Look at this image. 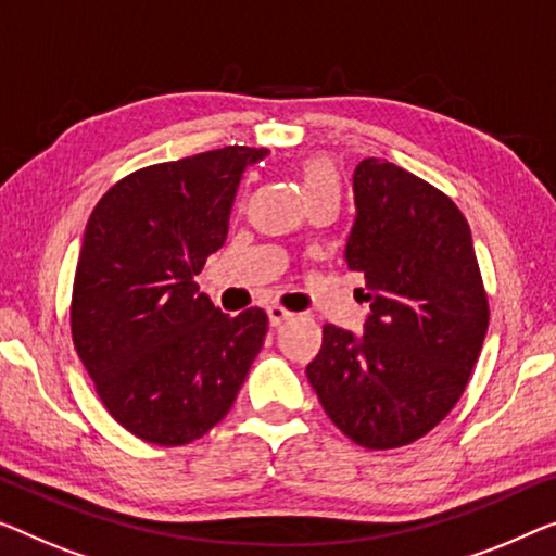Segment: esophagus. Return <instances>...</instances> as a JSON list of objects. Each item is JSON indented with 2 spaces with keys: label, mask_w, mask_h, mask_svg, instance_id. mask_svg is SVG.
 <instances>
[{
  "label": "esophagus",
  "mask_w": 556,
  "mask_h": 556,
  "mask_svg": "<svg viewBox=\"0 0 556 556\" xmlns=\"http://www.w3.org/2000/svg\"><path fill=\"white\" fill-rule=\"evenodd\" d=\"M267 317H269L271 327H279L281 321H287L289 317H292V312H287L285 306H279V304H271V306H267Z\"/></svg>",
  "instance_id": "esophagus-1"
}]
</instances>
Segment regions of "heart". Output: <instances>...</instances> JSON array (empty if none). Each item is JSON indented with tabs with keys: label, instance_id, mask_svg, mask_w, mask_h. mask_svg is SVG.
<instances>
[{
	"label": "heart",
	"instance_id": "1",
	"mask_svg": "<svg viewBox=\"0 0 556 556\" xmlns=\"http://www.w3.org/2000/svg\"><path fill=\"white\" fill-rule=\"evenodd\" d=\"M296 177H300V187L306 202L325 194L339 197V172L334 162L327 160V156H309V160L300 162Z\"/></svg>",
	"mask_w": 556,
	"mask_h": 556
}]
</instances>
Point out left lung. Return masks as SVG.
Listing matches in <instances>:
<instances>
[{
	"instance_id": "left-lung-1",
	"label": "left lung",
	"mask_w": 556,
	"mask_h": 556,
	"mask_svg": "<svg viewBox=\"0 0 556 556\" xmlns=\"http://www.w3.org/2000/svg\"><path fill=\"white\" fill-rule=\"evenodd\" d=\"M354 206L344 262L364 275V334L325 325L306 379L352 442L396 450L459 402L490 302L467 219L429 181L369 156L354 169Z\"/></svg>"
}]
</instances>
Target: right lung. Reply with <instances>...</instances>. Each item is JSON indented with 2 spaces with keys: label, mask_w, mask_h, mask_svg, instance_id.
Segmentation results:
<instances>
[{
  "label": "right lung",
  "mask_w": 556,
  "mask_h": 556,
  "mask_svg": "<svg viewBox=\"0 0 556 556\" xmlns=\"http://www.w3.org/2000/svg\"><path fill=\"white\" fill-rule=\"evenodd\" d=\"M267 149L225 147L119 179L87 222L72 339L99 400L149 444H189L227 417L267 337L260 306L229 317L194 277L225 244L239 179Z\"/></svg>",
  "instance_id": "1"
}]
</instances>
